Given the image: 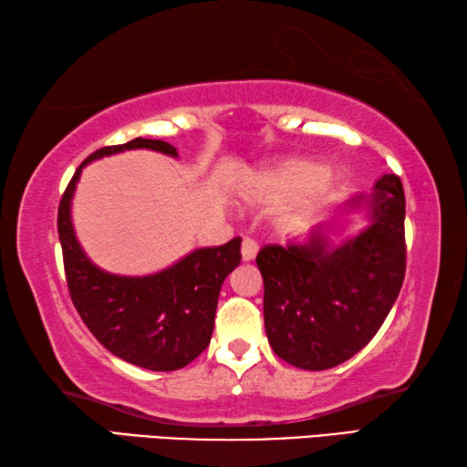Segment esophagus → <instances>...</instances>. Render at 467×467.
Returning <instances> with one entry per match:
<instances>
[{
	"instance_id": "esophagus-1",
	"label": "esophagus",
	"mask_w": 467,
	"mask_h": 467,
	"mask_svg": "<svg viewBox=\"0 0 467 467\" xmlns=\"http://www.w3.org/2000/svg\"><path fill=\"white\" fill-rule=\"evenodd\" d=\"M258 254V244L254 240H244L242 242V260L244 263H250Z\"/></svg>"
}]
</instances>
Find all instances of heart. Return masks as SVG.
I'll return each instance as SVG.
<instances>
[{
	"instance_id": "obj_1",
	"label": "heart",
	"mask_w": 467,
	"mask_h": 467,
	"mask_svg": "<svg viewBox=\"0 0 467 467\" xmlns=\"http://www.w3.org/2000/svg\"><path fill=\"white\" fill-rule=\"evenodd\" d=\"M340 184V174L330 168H317L314 161L287 160L250 178L248 196L260 204L289 202L287 219L306 223L324 209Z\"/></svg>"
}]
</instances>
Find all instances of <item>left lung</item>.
Segmentation results:
<instances>
[{
    "instance_id": "left-lung-1",
    "label": "left lung",
    "mask_w": 467,
    "mask_h": 467,
    "mask_svg": "<svg viewBox=\"0 0 467 467\" xmlns=\"http://www.w3.org/2000/svg\"><path fill=\"white\" fill-rule=\"evenodd\" d=\"M367 202L369 225L338 248L320 227L307 244H268L256 265L265 281V328L276 355L307 371L348 361L396 304L406 273L404 188L383 174Z\"/></svg>"
}]
</instances>
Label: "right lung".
<instances>
[{"mask_svg": "<svg viewBox=\"0 0 467 467\" xmlns=\"http://www.w3.org/2000/svg\"><path fill=\"white\" fill-rule=\"evenodd\" d=\"M127 150H153L176 158L174 145L137 137L94 151L76 170L57 217L65 279L88 330L122 361L150 371H176L209 347L221 285L240 265L242 238L199 248L176 265L147 276H120L86 256L71 223V199L86 163Z\"/></svg>", "mask_w": 467, "mask_h": 467, "instance_id": "obj_1", "label": "right lung"}]
</instances>
